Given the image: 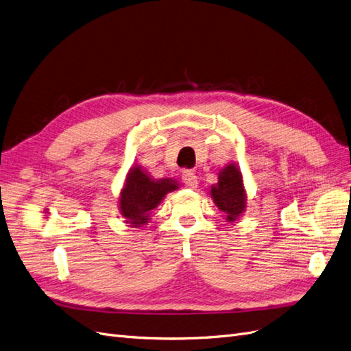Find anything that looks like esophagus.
Here are the masks:
<instances>
[{"label":"esophagus","mask_w":351,"mask_h":351,"mask_svg":"<svg viewBox=\"0 0 351 351\" xmlns=\"http://www.w3.org/2000/svg\"><path fill=\"white\" fill-rule=\"evenodd\" d=\"M183 180H184V183H186L189 187H192V189L197 187V184H199V178H197L196 173H193V171H186V173L183 174Z\"/></svg>","instance_id":"34e87169"}]
</instances>
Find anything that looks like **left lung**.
Listing matches in <instances>:
<instances>
[{"label":"left lung","instance_id":"left-lung-1","mask_svg":"<svg viewBox=\"0 0 351 351\" xmlns=\"http://www.w3.org/2000/svg\"><path fill=\"white\" fill-rule=\"evenodd\" d=\"M209 195L228 224L241 218L246 210L247 193L240 167L234 162L222 167L218 173V183L210 186Z\"/></svg>","mask_w":351,"mask_h":351}]
</instances>
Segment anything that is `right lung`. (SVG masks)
I'll return each instance as SVG.
<instances>
[{
  "label": "right lung",
  "instance_id": "add662e5",
  "mask_svg": "<svg viewBox=\"0 0 351 351\" xmlns=\"http://www.w3.org/2000/svg\"><path fill=\"white\" fill-rule=\"evenodd\" d=\"M176 178H154L142 165H133L124 180L119 196V209L124 222L130 227L146 226L151 214L164 197L178 190Z\"/></svg>",
  "mask_w": 351,
  "mask_h": 351
}]
</instances>
